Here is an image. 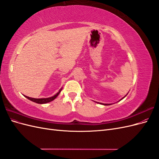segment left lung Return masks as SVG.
Here are the masks:
<instances>
[{
  "label": "left lung",
  "instance_id": "1",
  "mask_svg": "<svg viewBox=\"0 0 159 159\" xmlns=\"http://www.w3.org/2000/svg\"><path fill=\"white\" fill-rule=\"evenodd\" d=\"M125 96H126V95H125ZM125 97H124V98H125ZM123 98H122V99H123ZM102 104H103V105H110V104H103V103H102Z\"/></svg>",
  "mask_w": 159,
  "mask_h": 159
}]
</instances>
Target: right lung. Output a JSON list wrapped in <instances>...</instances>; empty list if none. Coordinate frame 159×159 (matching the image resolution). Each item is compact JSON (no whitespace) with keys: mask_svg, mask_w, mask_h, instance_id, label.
<instances>
[{"mask_svg":"<svg viewBox=\"0 0 159 159\" xmlns=\"http://www.w3.org/2000/svg\"><path fill=\"white\" fill-rule=\"evenodd\" d=\"M61 89H60L59 91V92H57L56 95H54V96H52V97H50V98H41V99H36V98H29L28 97V96H26L25 95V97H26L27 99H30V101H32V102H35V103H39V104H44V103H48V102H52V101L54 100L57 95H58V94L60 93V92L61 91Z\"/></svg>","mask_w":159,"mask_h":159,"instance_id":"obj_1","label":"right lung"}]
</instances>
